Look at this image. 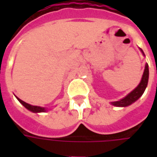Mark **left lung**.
Returning <instances> with one entry per match:
<instances>
[{"instance_id": "1", "label": "left lung", "mask_w": 157, "mask_h": 157, "mask_svg": "<svg viewBox=\"0 0 157 157\" xmlns=\"http://www.w3.org/2000/svg\"><path fill=\"white\" fill-rule=\"evenodd\" d=\"M140 51L143 54V55L145 56V54L142 50L141 48H140ZM148 64H145V70H144V73L142 75V78L140 82L139 83V85L135 87L133 91L128 93V95L125 96L124 98L120 99L118 101H115V102H111V104L115 107H127V106L131 105L132 103H134L135 101H137L142 94L145 92V88L147 86L148 84V79H149V68Z\"/></svg>"}]
</instances>
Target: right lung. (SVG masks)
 <instances>
[{"mask_svg": "<svg viewBox=\"0 0 157 157\" xmlns=\"http://www.w3.org/2000/svg\"><path fill=\"white\" fill-rule=\"evenodd\" d=\"M17 99L18 100L19 102L22 103V105L25 107L26 109L29 110V111H31L33 113H44L47 111V109L46 108H44V107H39V106H33L31 105V104H29V103H27V102H23L22 100H21L20 98H18L17 97H16Z\"/></svg>", "mask_w": 157, "mask_h": 157, "instance_id": "right-lung-1", "label": "right lung"}]
</instances>
